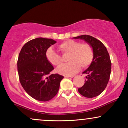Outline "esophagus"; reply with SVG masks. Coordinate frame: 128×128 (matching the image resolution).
<instances>
[{
  "instance_id": "34e87169",
  "label": "esophagus",
  "mask_w": 128,
  "mask_h": 128,
  "mask_svg": "<svg viewBox=\"0 0 128 128\" xmlns=\"http://www.w3.org/2000/svg\"><path fill=\"white\" fill-rule=\"evenodd\" d=\"M64 77L67 78H73L74 76H65Z\"/></svg>"
}]
</instances>
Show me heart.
I'll return each mask as SVG.
<instances>
[{"mask_svg":"<svg viewBox=\"0 0 128 128\" xmlns=\"http://www.w3.org/2000/svg\"><path fill=\"white\" fill-rule=\"evenodd\" d=\"M58 49L63 55L68 54V64L62 65L57 70L60 74L70 76L75 74L81 67L86 68L92 64L94 52L92 46L88 43H80L77 41L68 40L58 46ZM46 58L51 65L60 67L62 64L61 56L52 48L46 52Z\"/></svg>","mask_w":128,"mask_h":128,"instance_id":"1","label":"heart"}]
</instances>
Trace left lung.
<instances>
[{"label": "left lung", "instance_id": "left-lung-1", "mask_svg": "<svg viewBox=\"0 0 128 128\" xmlns=\"http://www.w3.org/2000/svg\"><path fill=\"white\" fill-rule=\"evenodd\" d=\"M74 38L84 40L93 50L92 64L82 73L86 74V80L84 85L79 88L78 92L86 98H94L104 92L109 81L111 70L110 55L104 44L93 36L82 35Z\"/></svg>", "mask_w": 128, "mask_h": 128}]
</instances>
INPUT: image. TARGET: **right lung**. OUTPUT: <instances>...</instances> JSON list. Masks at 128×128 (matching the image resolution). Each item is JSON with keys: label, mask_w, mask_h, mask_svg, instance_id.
<instances>
[{"label": "right lung", "mask_w": 128, "mask_h": 128, "mask_svg": "<svg viewBox=\"0 0 128 128\" xmlns=\"http://www.w3.org/2000/svg\"><path fill=\"white\" fill-rule=\"evenodd\" d=\"M56 42L52 39L36 38L23 46L17 61L19 80L25 92L39 101L50 100L59 90L64 76L50 74L54 68L46 58V52Z\"/></svg>", "instance_id": "right-lung-1"}]
</instances>
